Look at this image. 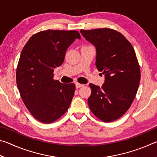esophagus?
<instances>
[{"mask_svg":"<svg viewBox=\"0 0 157 157\" xmlns=\"http://www.w3.org/2000/svg\"><path fill=\"white\" fill-rule=\"evenodd\" d=\"M75 86H76V88H80V87L84 86V84H80V83H78V82H76Z\"/></svg>","mask_w":157,"mask_h":157,"instance_id":"1","label":"esophagus"}]
</instances>
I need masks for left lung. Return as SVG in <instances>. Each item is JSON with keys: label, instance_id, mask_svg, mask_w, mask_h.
Returning <instances> with one entry per match:
<instances>
[{"label": "left lung", "instance_id": "obj_1", "mask_svg": "<svg viewBox=\"0 0 157 157\" xmlns=\"http://www.w3.org/2000/svg\"><path fill=\"white\" fill-rule=\"evenodd\" d=\"M80 32L96 48L95 65L105 77L101 87L89 84V109L103 122L114 121L129 109L139 86L140 71L136 53L125 37L113 29Z\"/></svg>", "mask_w": 157, "mask_h": 157}]
</instances>
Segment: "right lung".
Listing matches in <instances>:
<instances>
[{
  "instance_id": "obj_1",
  "label": "right lung",
  "mask_w": 157,
  "mask_h": 157,
  "mask_svg": "<svg viewBox=\"0 0 157 157\" xmlns=\"http://www.w3.org/2000/svg\"><path fill=\"white\" fill-rule=\"evenodd\" d=\"M76 30H47L32 36L21 51L16 79L25 107L36 120L51 123L61 118L71 105L75 84H62L53 79L54 69L63 62Z\"/></svg>"
}]
</instances>
